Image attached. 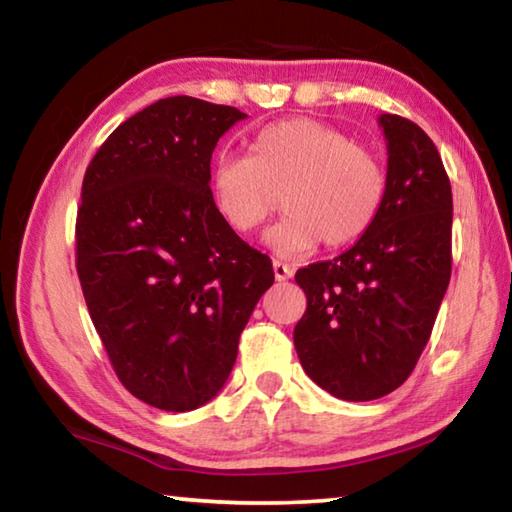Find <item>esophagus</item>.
Here are the masks:
<instances>
[{
    "instance_id": "34e87169",
    "label": "esophagus",
    "mask_w": 512,
    "mask_h": 512,
    "mask_svg": "<svg viewBox=\"0 0 512 512\" xmlns=\"http://www.w3.org/2000/svg\"><path fill=\"white\" fill-rule=\"evenodd\" d=\"M273 273H275V280L277 282H284V280H289V277H293V268L289 266V264H284V262H273Z\"/></svg>"
}]
</instances>
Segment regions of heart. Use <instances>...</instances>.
I'll return each instance as SVG.
<instances>
[{"instance_id":"heart-1","label":"heart","mask_w":512,"mask_h":512,"mask_svg":"<svg viewBox=\"0 0 512 512\" xmlns=\"http://www.w3.org/2000/svg\"><path fill=\"white\" fill-rule=\"evenodd\" d=\"M282 203L287 214L266 235L277 255L354 244L377 221L386 198V169L348 133L296 117L262 128L244 155H219L210 169V198L232 232L246 237Z\"/></svg>"}]
</instances>
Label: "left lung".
<instances>
[{"instance_id": "obj_1", "label": "left lung", "mask_w": 512, "mask_h": 512, "mask_svg": "<svg viewBox=\"0 0 512 512\" xmlns=\"http://www.w3.org/2000/svg\"><path fill=\"white\" fill-rule=\"evenodd\" d=\"M386 198L372 228L329 262L296 273L307 311L293 329L302 368L339 400L402 386L427 345L452 275V185L431 137L381 115Z\"/></svg>"}]
</instances>
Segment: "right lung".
Listing matches in <instances>:
<instances>
[{
    "mask_svg": "<svg viewBox=\"0 0 512 512\" xmlns=\"http://www.w3.org/2000/svg\"><path fill=\"white\" fill-rule=\"evenodd\" d=\"M246 112L194 97L151 103L88 164L76 271L121 384L162 411L221 391L239 336L271 287V259L216 214L210 160Z\"/></svg>",
    "mask_w": 512,
    "mask_h": 512,
    "instance_id": "right-lung-1",
    "label": "right lung"
}]
</instances>
